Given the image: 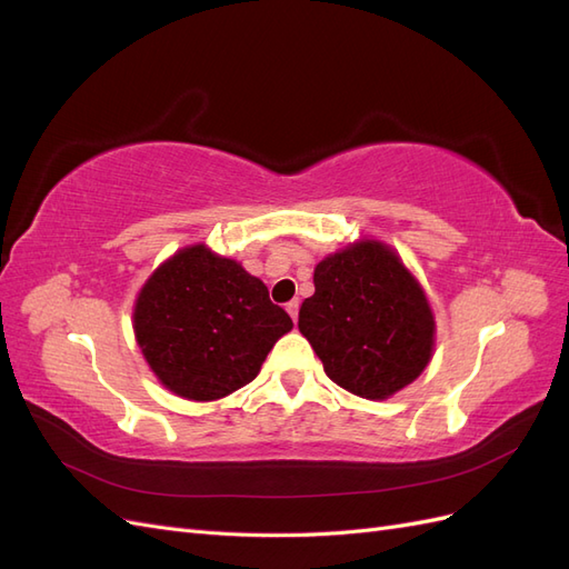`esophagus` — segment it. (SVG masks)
<instances>
[{
  "mask_svg": "<svg viewBox=\"0 0 569 569\" xmlns=\"http://www.w3.org/2000/svg\"><path fill=\"white\" fill-rule=\"evenodd\" d=\"M299 306H301L299 299H291V301L287 303V313L291 316V320H295V322H297V318H299Z\"/></svg>",
  "mask_w": 569,
  "mask_h": 569,
  "instance_id": "34e87169",
  "label": "esophagus"
}]
</instances>
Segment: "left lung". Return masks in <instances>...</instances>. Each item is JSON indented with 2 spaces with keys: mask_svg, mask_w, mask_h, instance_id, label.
Listing matches in <instances>:
<instances>
[{
  "mask_svg": "<svg viewBox=\"0 0 569 569\" xmlns=\"http://www.w3.org/2000/svg\"><path fill=\"white\" fill-rule=\"evenodd\" d=\"M313 284L299 330L332 382L382 401L420 377L435 349V316L420 282L387 244L366 239L327 256Z\"/></svg>",
  "mask_w": 569,
  "mask_h": 569,
  "instance_id": "1",
  "label": "left lung"
}]
</instances>
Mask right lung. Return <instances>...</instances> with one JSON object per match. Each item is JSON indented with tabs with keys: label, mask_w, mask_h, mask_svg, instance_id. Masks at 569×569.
Listing matches in <instances>:
<instances>
[{
	"label": "right lung",
	"mask_w": 569,
	"mask_h": 569,
	"mask_svg": "<svg viewBox=\"0 0 569 569\" xmlns=\"http://www.w3.org/2000/svg\"><path fill=\"white\" fill-rule=\"evenodd\" d=\"M132 320L153 375L189 401H216L249 385L295 327L261 280L203 244L153 270Z\"/></svg>",
	"instance_id": "1"
}]
</instances>
